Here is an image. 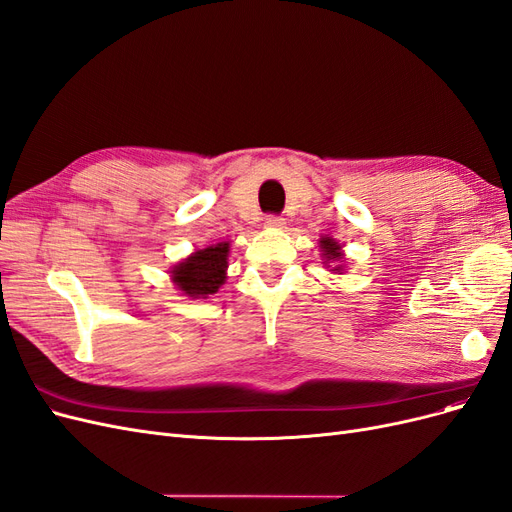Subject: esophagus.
<instances>
[{
  "mask_svg": "<svg viewBox=\"0 0 512 512\" xmlns=\"http://www.w3.org/2000/svg\"><path fill=\"white\" fill-rule=\"evenodd\" d=\"M266 225L272 229H283L285 227V219L278 217V214H268L266 217Z\"/></svg>",
  "mask_w": 512,
  "mask_h": 512,
  "instance_id": "obj_1",
  "label": "esophagus"
}]
</instances>
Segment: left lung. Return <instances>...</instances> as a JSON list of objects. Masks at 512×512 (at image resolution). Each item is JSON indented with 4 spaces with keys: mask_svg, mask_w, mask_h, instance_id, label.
I'll return each mask as SVG.
<instances>
[{
    "mask_svg": "<svg viewBox=\"0 0 512 512\" xmlns=\"http://www.w3.org/2000/svg\"><path fill=\"white\" fill-rule=\"evenodd\" d=\"M321 255H323V263H332V261H340L342 255V246L334 240V238H321ZM334 272H342V266H336Z\"/></svg>",
    "mask_w": 512,
    "mask_h": 512,
    "instance_id": "obj_1",
    "label": "left lung"
}]
</instances>
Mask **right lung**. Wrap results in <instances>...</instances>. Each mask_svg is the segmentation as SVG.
I'll list each match as a JSON object with an SVG mask.
<instances>
[{"label": "right lung", "mask_w": 512, "mask_h": 512, "mask_svg": "<svg viewBox=\"0 0 512 512\" xmlns=\"http://www.w3.org/2000/svg\"><path fill=\"white\" fill-rule=\"evenodd\" d=\"M229 242H219L195 251L170 270L174 285L189 298H208L225 283Z\"/></svg>", "instance_id": "right-lung-1"}]
</instances>
